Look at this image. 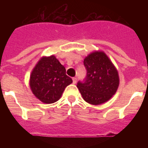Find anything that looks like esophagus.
Returning <instances> with one entry per match:
<instances>
[{"instance_id": "obj_1", "label": "esophagus", "mask_w": 148, "mask_h": 148, "mask_svg": "<svg viewBox=\"0 0 148 148\" xmlns=\"http://www.w3.org/2000/svg\"><path fill=\"white\" fill-rule=\"evenodd\" d=\"M76 82H77V78H75V77H74V78H73V83L75 84H76Z\"/></svg>"}]
</instances>
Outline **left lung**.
<instances>
[{
    "mask_svg": "<svg viewBox=\"0 0 148 148\" xmlns=\"http://www.w3.org/2000/svg\"><path fill=\"white\" fill-rule=\"evenodd\" d=\"M87 76L77 87L84 100L92 105H100L115 95L119 85L118 70L103 51H93L84 59Z\"/></svg>",
    "mask_w": 148,
    "mask_h": 148,
    "instance_id": "8db88e82",
    "label": "left lung"
}]
</instances>
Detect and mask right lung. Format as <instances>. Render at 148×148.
<instances>
[{"label":"right lung","instance_id":"obj_1","mask_svg":"<svg viewBox=\"0 0 148 148\" xmlns=\"http://www.w3.org/2000/svg\"><path fill=\"white\" fill-rule=\"evenodd\" d=\"M72 82V78L66 75L65 67L54 55L41 57L29 77L32 93L44 104L59 100L65 88Z\"/></svg>","mask_w":148,"mask_h":148}]
</instances>
